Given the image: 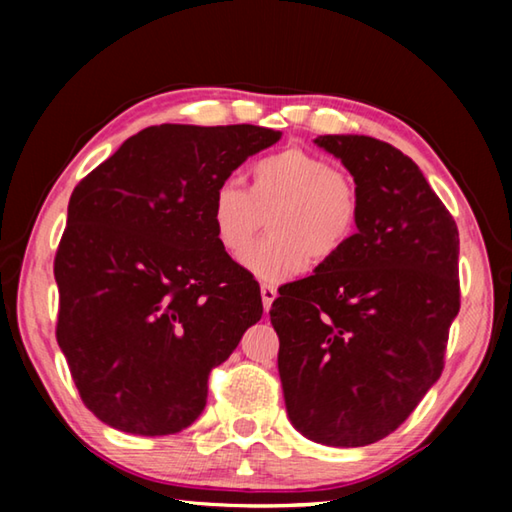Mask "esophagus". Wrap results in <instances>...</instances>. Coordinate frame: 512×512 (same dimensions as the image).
<instances>
[{
	"label": "esophagus",
	"instance_id": "1",
	"mask_svg": "<svg viewBox=\"0 0 512 512\" xmlns=\"http://www.w3.org/2000/svg\"><path fill=\"white\" fill-rule=\"evenodd\" d=\"M275 298H277V289L271 287V284H262V302H264V309H271Z\"/></svg>",
	"mask_w": 512,
	"mask_h": 512
}]
</instances>
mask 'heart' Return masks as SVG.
I'll return each mask as SVG.
<instances>
[{
	"mask_svg": "<svg viewBox=\"0 0 512 512\" xmlns=\"http://www.w3.org/2000/svg\"><path fill=\"white\" fill-rule=\"evenodd\" d=\"M248 185L221 183L210 201L216 244L241 259L269 219V236L244 258L259 280L282 282L309 264L332 262L361 223V192L348 171L300 146L266 153L248 167Z\"/></svg>",
	"mask_w": 512,
	"mask_h": 512,
	"instance_id": "heart-1",
	"label": "heart"
}]
</instances>
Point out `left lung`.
Returning <instances> with one entry per match:
<instances>
[{"label":"left lung","mask_w":512,"mask_h":512,"mask_svg":"<svg viewBox=\"0 0 512 512\" xmlns=\"http://www.w3.org/2000/svg\"><path fill=\"white\" fill-rule=\"evenodd\" d=\"M357 180L361 223L314 275L280 287L284 404L302 436L363 447L409 418L445 368L461 309L458 228L409 155L366 135H320Z\"/></svg>","instance_id":"obj_1"}]
</instances>
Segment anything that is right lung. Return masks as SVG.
<instances>
[{"mask_svg":"<svg viewBox=\"0 0 512 512\" xmlns=\"http://www.w3.org/2000/svg\"><path fill=\"white\" fill-rule=\"evenodd\" d=\"M264 126H149L74 187L54 275L56 339L83 404L137 436L189 427L207 377L262 318L216 244L214 189L280 140Z\"/></svg>","mask_w":512,"mask_h":512,"instance_id":"1","label":"right lung"}]
</instances>
